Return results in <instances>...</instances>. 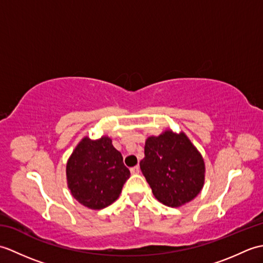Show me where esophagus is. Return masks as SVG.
<instances>
[{"instance_id": "34e87169", "label": "esophagus", "mask_w": 263, "mask_h": 263, "mask_svg": "<svg viewBox=\"0 0 263 263\" xmlns=\"http://www.w3.org/2000/svg\"><path fill=\"white\" fill-rule=\"evenodd\" d=\"M130 171H131V174H139V172H140V167L135 166V167H132Z\"/></svg>"}]
</instances>
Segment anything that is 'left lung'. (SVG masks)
Masks as SVG:
<instances>
[{
	"instance_id": "1",
	"label": "left lung",
	"mask_w": 263,
	"mask_h": 263,
	"mask_svg": "<svg viewBox=\"0 0 263 263\" xmlns=\"http://www.w3.org/2000/svg\"><path fill=\"white\" fill-rule=\"evenodd\" d=\"M140 168L155 198L172 208L193 200L204 184L203 158L184 132L149 137Z\"/></svg>"
}]
</instances>
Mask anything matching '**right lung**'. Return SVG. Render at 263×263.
Here are the masks:
<instances>
[{"label": "right lung", "instance_id": "obj_1", "mask_svg": "<svg viewBox=\"0 0 263 263\" xmlns=\"http://www.w3.org/2000/svg\"><path fill=\"white\" fill-rule=\"evenodd\" d=\"M130 171L123 164L111 139L85 137L66 163V181L73 198L89 209L99 210L120 197Z\"/></svg>", "mask_w": 263, "mask_h": 263}]
</instances>
